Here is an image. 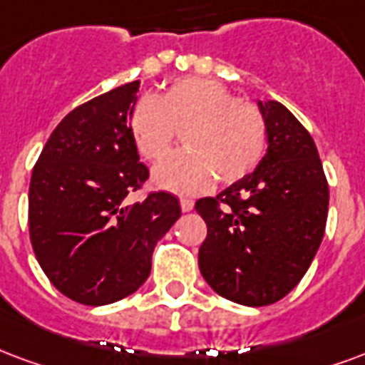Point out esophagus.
I'll use <instances>...</instances> for the list:
<instances>
[{
    "label": "esophagus",
    "mask_w": 365,
    "mask_h": 365,
    "mask_svg": "<svg viewBox=\"0 0 365 365\" xmlns=\"http://www.w3.org/2000/svg\"><path fill=\"white\" fill-rule=\"evenodd\" d=\"M180 205H182L183 212H190V210H193V201L187 199V197H182V199H180Z\"/></svg>",
    "instance_id": "esophagus-1"
}]
</instances>
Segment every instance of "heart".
I'll return each mask as SVG.
<instances>
[{
	"label": "heart",
	"mask_w": 365,
	"mask_h": 365,
	"mask_svg": "<svg viewBox=\"0 0 365 365\" xmlns=\"http://www.w3.org/2000/svg\"><path fill=\"white\" fill-rule=\"evenodd\" d=\"M185 148L175 150L153 172V182L174 193H201L218 180H244L265 155L267 123L253 102L234 98L228 86L207 77H182L155 100H139L129 115V133L139 155L160 160L175 129Z\"/></svg>",
	"instance_id": "1"
}]
</instances>
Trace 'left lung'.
<instances>
[{
  "instance_id": "obj_1",
  "label": "left lung",
  "mask_w": 365,
  "mask_h": 365,
  "mask_svg": "<svg viewBox=\"0 0 365 365\" xmlns=\"http://www.w3.org/2000/svg\"><path fill=\"white\" fill-rule=\"evenodd\" d=\"M267 153L255 172L195 210L207 222L199 269L222 298L261 307L279 302L312 265L329 212L319 153L312 135L277 100H257Z\"/></svg>"
}]
</instances>
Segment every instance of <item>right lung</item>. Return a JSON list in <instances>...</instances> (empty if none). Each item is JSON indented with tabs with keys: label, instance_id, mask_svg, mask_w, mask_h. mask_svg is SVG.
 Here are the masks:
<instances>
[{
	"label": "right lung",
	"instance_id": "right-lung-1",
	"mask_svg": "<svg viewBox=\"0 0 365 365\" xmlns=\"http://www.w3.org/2000/svg\"><path fill=\"white\" fill-rule=\"evenodd\" d=\"M141 81L112 88L59 121L32 170V250L59 292L106 306L139 290L156 242L182 217L166 191L128 203L148 168L129 133Z\"/></svg>",
	"mask_w": 365,
	"mask_h": 365
}]
</instances>
